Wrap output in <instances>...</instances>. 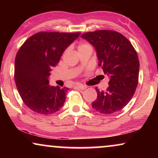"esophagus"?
<instances>
[{
    "label": "esophagus",
    "mask_w": 158,
    "mask_h": 158,
    "mask_svg": "<svg viewBox=\"0 0 158 158\" xmlns=\"http://www.w3.org/2000/svg\"><path fill=\"white\" fill-rule=\"evenodd\" d=\"M75 87L78 88H80V89H81V90H85V88H86V87H85V85H80V84H78V85H76V86H75Z\"/></svg>",
    "instance_id": "esophagus-1"
}]
</instances>
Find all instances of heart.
I'll return each instance as SVG.
<instances>
[{
	"mask_svg": "<svg viewBox=\"0 0 158 158\" xmlns=\"http://www.w3.org/2000/svg\"><path fill=\"white\" fill-rule=\"evenodd\" d=\"M77 49H78V50H81V49H92V47L91 45L88 44L87 42H81L78 44Z\"/></svg>",
	"mask_w": 158,
	"mask_h": 158,
	"instance_id": "b5f03b06",
	"label": "heart"
}]
</instances>
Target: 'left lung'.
<instances>
[{
	"label": "left lung",
	"mask_w": 158,
	"mask_h": 158,
	"mask_svg": "<svg viewBox=\"0 0 158 158\" xmlns=\"http://www.w3.org/2000/svg\"><path fill=\"white\" fill-rule=\"evenodd\" d=\"M95 47L98 65L109 76V87L99 91L92 107L101 114L115 113L126 106L135 94L139 62L131 42L119 32L98 30L81 35Z\"/></svg>",
	"instance_id": "left-lung-1"
}]
</instances>
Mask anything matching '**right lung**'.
<instances>
[{
	"label": "right lung",
	"mask_w": 158,
	"mask_h": 158,
	"mask_svg": "<svg viewBox=\"0 0 158 158\" xmlns=\"http://www.w3.org/2000/svg\"><path fill=\"white\" fill-rule=\"evenodd\" d=\"M81 34L38 32L19 49L15 59V82L23 103L32 111L47 115L63 106L69 88L49 85V72Z\"/></svg>",
	"instance_id": "add662e5"
}]
</instances>
